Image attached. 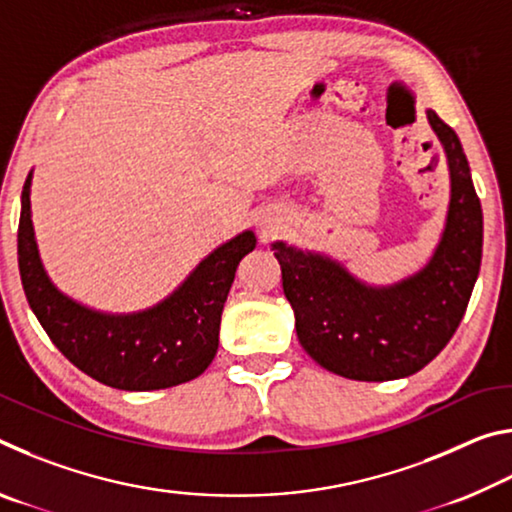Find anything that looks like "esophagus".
<instances>
[{
	"mask_svg": "<svg viewBox=\"0 0 512 512\" xmlns=\"http://www.w3.org/2000/svg\"><path fill=\"white\" fill-rule=\"evenodd\" d=\"M275 230H277V228H275L273 223H264V225H262V239H268V237H271Z\"/></svg>",
	"mask_w": 512,
	"mask_h": 512,
	"instance_id": "esophagus-1",
	"label": "esophagus"
}]
</instances>
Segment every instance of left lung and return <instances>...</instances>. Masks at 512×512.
<instances>
[{
  "label": "left lung",
  "mask_w": 512,
  "mask_h": 512,
  "mask_svg": "<svg viewBox=\"0 0 512 512\" xmlns=\"http://www.w3.org/2000/svg\"><path fill=\"white\" fill-rule=\"evenodd\" d=\"M431 131L445 151L449 203L427 262L393 284H370L339 259L273 241L300 345L318 366L357 381L402 379L452 339L481 268L483 212L461 140L436 112Z\"/></svg>",
  "instance_id": "obj_1"
}]
</instances>
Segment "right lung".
<instances>
[{
  "mask_svg": "<svg viewBox=\"0 0 512 512\" xmlns=\"http://www.w3.org/2000/svg\"><path fill=\"white\" fill-rule=\"evenodd\" d=\"M31 180L33 171L22 189L17 262L33 314L56 348L85 375L119 391H160L203 375L219 350L221 311L239 262L257 244L255 232L214 248L158 305L108 314L51 282L31 221Z\"/></svg>",
  "mask_w": 512,
  "mask_h": 512,
  "instance_id": "1",
  "label": "right lung"
}]
</instances>
